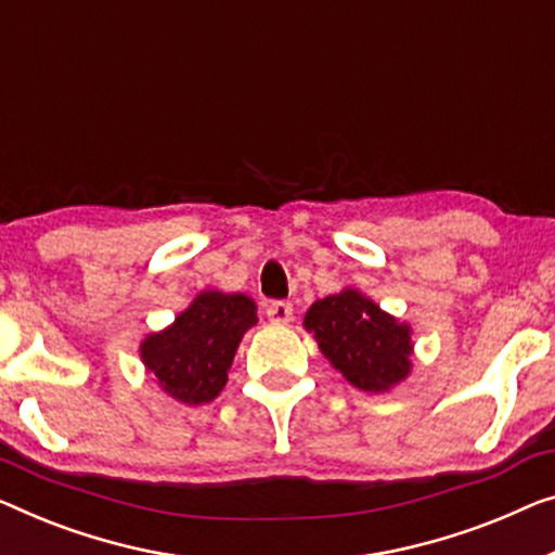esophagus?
I'll return each instance as SVG.
<instances>
[{
	"label": "esophagus",
	"instance_id": "esophagus-1",
	"mask_svg": "<svg viewBox=\"0 0 555 555\" xmlns=\"http://www.w3.org/2000/svg\"><path fill=\"white\" fill-rule=\"evenodd\" d=\"M267 317L269 321H274V324H288V321L294 319V306L288 301H271L267 306Z\"/></svg>",
	"mask_w": 555,
	"mask_h": 555
}]
</instances>
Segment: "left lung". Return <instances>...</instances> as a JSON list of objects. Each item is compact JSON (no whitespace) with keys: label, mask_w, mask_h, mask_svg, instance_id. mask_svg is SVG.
<instances>
[{"label":"left lung","mask_w":555,"mask_h":555,"mask_svg":"<svg viewBox=\"0 0 555 555\" xmlns=\"http://www.w3.org/2000/svg\"><path fill=\"white\" fill-rule=\"evenodd\" d=\"M304 326L317 338L331 366L361 391H388L411 374V326L386 313L359 288H344L313 301Z\"/></svg>","instance_id":"obj_1"}]
</instances>
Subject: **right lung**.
<instances>
[{
  "label": "right lung",
  "mask_w": 555,
  "mask_h": 555,
  "mask_svg": "<svg viewBox=\"0 0 555 555\" xmlns=\"http://www.w3.org/2000/svg\"><path fill=\"white\" fill-rule=\"evenodd\" d=\"M254 324V299L211 288L198 294L171 326L149 334L139 351L162 391L186 406H202L227 386L242 336Z\"/></svg>",
  "instance_id": "obj_1"
}]
</instances>
